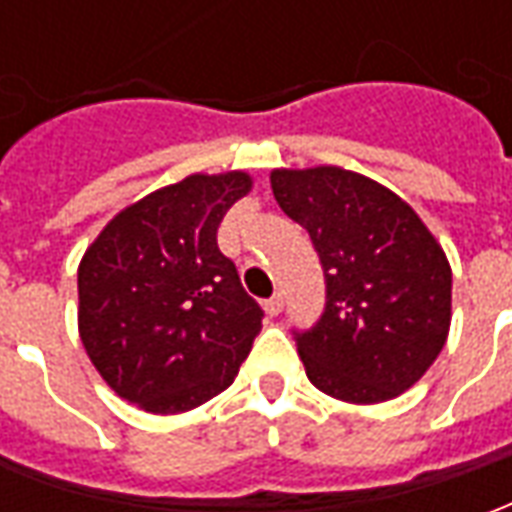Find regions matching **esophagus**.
<instances>
[{
  "label": "esophagus",
  "mask_w": 512,
  "mask_h": 512,
  "mask_svg": "<svg viewBox=\"0 0 512 512\" xmlns=\"http://www.w3.org/2000/svg\"><path fill=\"white\" fill-rule=\"evenodd\" d=\"M263 307H266L268 315L274 318V315H279V312H282V296H279V293H277V296H271V299H268Z\"/></svg>",
  "instance_id": "obj_1"
}]
</instances>
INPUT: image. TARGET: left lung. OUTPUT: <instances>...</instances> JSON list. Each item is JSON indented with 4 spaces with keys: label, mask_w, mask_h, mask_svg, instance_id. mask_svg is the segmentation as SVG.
<instances>
[{
    "label": "left lung",
    "mask_w": 512,
    "mask_h": 512,
    "mask_svg": "<svg viewBox=\"0 0 512 512\" xmlns=\"http://www.w3.org/2000/svg\"><path fill=\"white\" fill-rule=\"evenodd\" d=\"M279 208L310 233L326 307L296 334L307 378L326 395L370 406L406 392L447 343L452 268L417 211L343 167L274 169Z\"/></svg>",
    "instance_id": "1"
}]
</instances>
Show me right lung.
<instances>
[{
	"label": "right lung",
	"mask_w": 512,
	"mask_h": 512,
	"mask_svg": "<svg viewBox=\"0 0 512 512\" xmlns=\"http://www.w3.org/2000/svg\"><path fill=\"white\" fill-rule=\"evenodd\" d=\"M252 178L189 175L117 213L79 263V337L117 395L150 414L202 406L238 376L263 310L216 244Z\"/></svg>",
	"instance_id": "right-lung-1"
}]
</instances>
